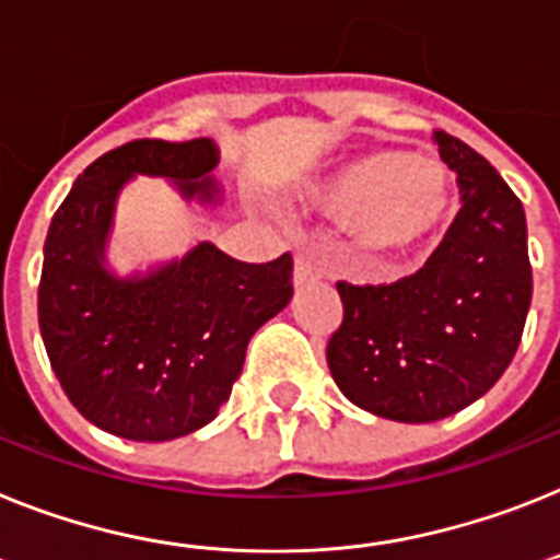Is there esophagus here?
<instances>
[{
    "label": "esophagus",
    "mask_w": 560,
    "mask_h": 560,
    "mask_svg": "<svg viewBox=\"0 0 560 560\" xmlns=\"http://www.w3.org/2000/svg\"><path fill=\"white\" fill-rule=\"evenodd\" d=\"M317 277H319V271L314 269V262L308 260V257H298V260H294V285H298V289L314 283Z\"/></svg>",
    "instance_id": "obj_1"
}]
</instances>
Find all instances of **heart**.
Instances as JSON below:
<instances>
[{"label": "heart", "mask_w": 560, "mask_h": 560, "mask_svg": "<svg viewBox=\"0 0 560 560\" xmlns=\"http://www.w3.org/2000/svg\"><path fill=\"white\" fill-rule=\"evenodd\" d=\"M328 212L346 218L353 241L376 255H408L451 221L456 189L436 158L376 150L353 158L319 186Z\"/></svg>", "instance_id": "obj_1"}]
</instances>
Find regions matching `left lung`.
Masks as SVG:
<instances>
[{"instance_id": "8db88e82", "label": "left lung", "mask_w": 560, "mask_h": 560, "mask_svg": "<svg viewBox=\"0 0 560 560\" xmlns=\"http://www.w3.org/2000/svg\"><path fill=\"white\" fill-rule=\"evenodd\" d=\"M462 209L417 275L390 285L337 283L342 326L326 360L357 408L394 422L453 417L513 362L533 298L527 218L487 158L436 130Z\"/></svg>"}]
</instances>
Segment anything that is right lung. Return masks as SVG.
I'll return each mask as SVG.
<instances>
[{
    "instance_id": "obj_1",
    "label": "right lung",
    "mask_w": 560,
    "mask_h": 560,
    "mask_svg": "<svg viewBox=\"0 0 560 560\" xmlns=\"http://www.w3.org/2000/svg\"><path fill=\"white\" fill-rule=\"evenodd\" d=\"M212 138L130 141L81 172L52 214L39 283V328L67 399L95 428L170 442L218 417L252 334L289 305L291 255L241 262L200 241L184 257L121 277L107 243L116 200L136 175L180 198L221 203Z\"/></svg>"
}]
</instances>
